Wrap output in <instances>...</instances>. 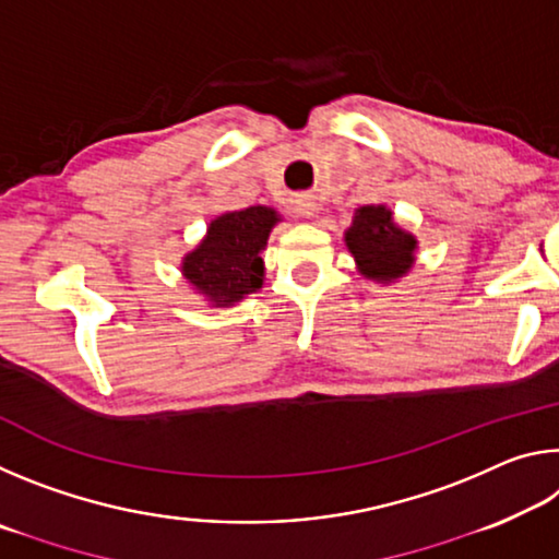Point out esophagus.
Returning a JSON list of instances; mask_svg holds the SVG:
<instances>
[{
    "label": "esophagus",
    "instance_id": "esophagus-1",
    "mask_svg": "<svg viewBox=\"0 0 559 559\" xmlns=\"http://www.w3.org/2000/svg\"><path fill=\"white\" fill-rule=\"evenodd\" d=\"M293 212L298 216H313L318 212V204L310 194H298L296 200H293Z\"/></svg>",
    "mask_w": 559,
    "mask_h": 559
}]
</instances>
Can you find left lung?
Returning <instances> with one entry per match:
<instances>
[{
	"mask_svg": "<svg viewBox=\"0 0 559 559\" xmlns=\"http://www.w3.org/2000/svg\"><path fill=\"white\" fill-rule=\"evenodd\" d=\"M345 246L353 253L359 276L390 286L412 271L419 241L394 222L390 206L367 204L355 210L353 224L345 231Z\"/></svg>",
	"mask_w": 559,
	"mask_h": 559,
	"instance_id": "8db88e82",
	"label": "left lung"
}]
</instances>
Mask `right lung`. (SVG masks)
Here are the masks:
<instances>
[{
  "instance_id": "obj_1",
  "label": "right lung",
  "mask_w": 559,
  "mask_h": 559,
  "mask_svg": "<svg viewBox=\"0 0 559 559\" xmlns=\"http://www.w3.org/2000/svg\"><path fill=\"white\" fill-rule=\"evenodd\" d=\"M281 219L273 206H246L214 216L206 234L182 259V278L212 308H229L263 286L261 253Z\"/></svg>"
}]
</instances>
